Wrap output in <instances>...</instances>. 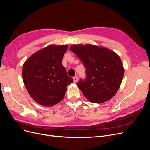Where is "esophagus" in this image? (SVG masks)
<instances>
[{
    "label": "esophagus",
    "mask_w": 150,
    "mask_h": 150,
    "mask_svg": "<svg viewBox=\"0 0 150 150\" xmlns=\"http://www.w3.org/2000/svg\"><path fill=\"white\" fill-rule=\"evenodd\" d=\"M73 81H74V83H76L77 82H78V76H74L73 78Z\"/></svg>",
    "instance_id": "34e87169"
}]
</instances>
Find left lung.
<instances>
[{"label":"left lung","mask_w":150,"mask_h":150,"mask_svg":"<svg viewBox=\"0 0 150 150\" xmlns=\"http://www.w3.org/2000/svg\"><path fill=\"white\" fill-rule=\"evenodd\" d=\"M86 68L85 79L77 83L84 96L93 103L108 101L118 91L124 76L120 57L109 49L91 44L70 47Z\"/></svg>","instance_id":"1"}]
</instances>
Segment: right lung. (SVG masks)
Wrapping results in <instances>:
<instances>
[{
  "mask_svg": "<svg viewBox=\"0 0 150 150\" xmlns=\"http://www.w3.org/2000/svg\"><path fill=\"white\" fill-rule=\"evenodd\" d=\"M67 49V45H50L24 62V83L31 98L40 105L52 106L59 103L65 96L67 86L73 81L62 64Z\"/></svg>",
  "mask_w": 150,
  "mask_h": 150,
  "instance_id": "right-lung-1",
  "label": "right lung"
}]
</instances>
